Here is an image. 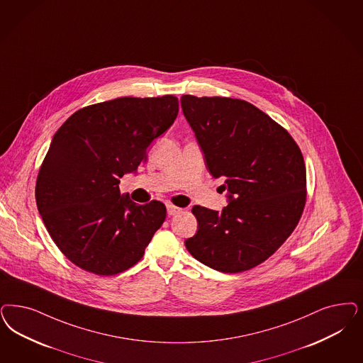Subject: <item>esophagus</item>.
Segmentation results:
<instances>
[{"instance_id":"esophagus-1","label":"esophagus","mask_w":363,"mask_h":363,"mask_svg":"<svg viewBox=\"0 0 363 363\" xmlns=\"http://www.w3.org/2000/svg\"><path fill=\"white\" fill-rule=\"evenodd\" d=\"M181 212H182L181 208H177L174 205H167V214H169V216H175V214H178V213Z\"/></svg>"}]
</instances>
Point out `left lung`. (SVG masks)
I'll return each mask as SVG.
<instances>
[{
    "mask_svg": "<svg viewBox=\"0 0 363 363\" xmlns=\"http://www.w3.org/2000/svg\"><path fill=\"white\" fill-rule=\"evenodd\" d=\"M182 113L205 164L223 178L221 212L194 205L199 230L189 253L224 274L250 269L287 240L306 203V166L299 146L267 113L245 100L182 95Z\"/></svg>",
    "mask_w": 363,
    "mask_h": 363,
    "instance_id": "left-lung-1",
    "label": "left lung"
}]
</instances>
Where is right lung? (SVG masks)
Returning <instances> with one entry per match:
<instances>
[{
	"mask_svg": "<svg viewBox=\"0 0 363 363\" xmlns=\"http://www.w3.org/2000/svg\"><path fill=\"white\" fill-rule=\"evenodd\" d=\"M178 99L118 98L72 113L40 167L36 203L65 257L96 275L137 264L166 218L160 201L138 205L119 179L137 173L146 150L174 123Z\"/></svg>",
	"mask_w": 363,
	"mask_h": 363,
	"instance_id": "1",
	"label": "right lung"
}]
</instances>
